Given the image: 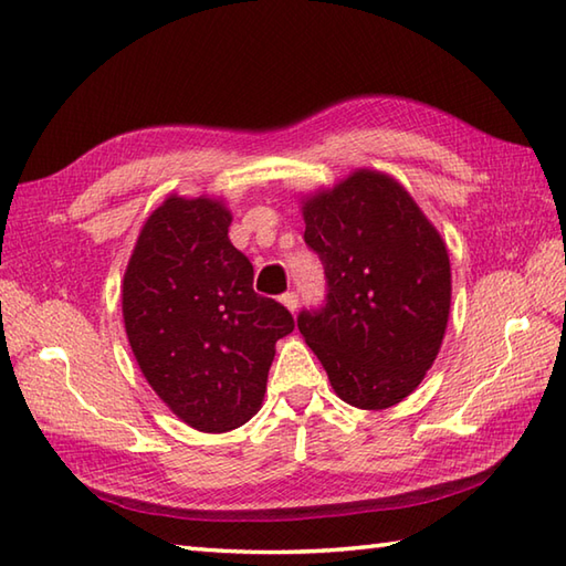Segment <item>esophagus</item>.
<instances>
[{
  "label": "esophagus",
  "instance_id": "esophagus-1",
  "mask_svg": "<svg viewBox=\"0 0 566 566\" xmlns=\"http://www.w3.org/2000/svg\"><path fill=\"white\" fill-rule=\"evenodd\" d=\"M280 302H282L286 308H290L292 314H294V311L298 308V296H296V292H286V294H282Z\"/></svg>",
  "mask_w": 566,
  "mask_h": 566
}]
</instances>
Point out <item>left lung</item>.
<instances>
[{
  "label": "left lung",
  "instance_id": "1",
  "mask_svg": "<svg viewBox=\"0 0 566 566\" xmlns=\"http://www.w3.org/2000/svg\"><path fill=\"white\" fill-rule=\"evenodd\" d=\"M326 304L296 318L335 394L367 411L406 399L436 363L450 316V258L411 195L357 170L304 203Z\"/></svg>",
  "mask_w": 566,
  "mask_h": 566
}]
</instances>
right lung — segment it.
<instances>
[{
    "mask_svg": "<svg viewBox=\"0 0 566 566\" xmlns=\"http://www.w3.org/2000/svg\"><path fill=\"white\" fill-rule=\"evenodd\" d=\"M216 199L167 197L124 274V323L143 377L187 426L226 432L260 411L274 343L294 331L280 302L252 290Z\"/></svg>",
    "mask_w": 566,
    "mask_h": 566,
    "instance_id": "right-lung-1",
    "label": "right lung"
}]
</instances>
